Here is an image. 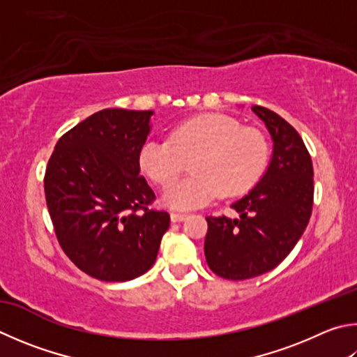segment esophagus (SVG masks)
Returning a JSON list of instances; mask_svg holds the SVG:
<instances>
[{
    "label": "esophagus",
    "mask_w": 357,
    "mask_h": 357,
    "mask_svg": "<svg viewBox=\"0 0 357 357\" xmlns=\"http://www.w3.org/2000/svg\"><path fill=\"white\" fill-rule=\"evenodd\" d=\"M170 218L173 223H178V222H184V220L187 218L185 213H178V212H172L170 213Z\"/></svg>",
    "instance_id": "1"
}]
</instances>
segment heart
I'll return each instance as SVG.
<instances>
[{
	"instance_id": "b5f03b06",
	"label": "heart",
	"mask_w": 357,
	"mask_h": 357,
	"mask_svg": "<svg viewBox=\"0 0 357 357\" xmlns=\"http://www.w3.org/2000/svg\"><path fill=\"white\" fill-rule=\"evenodd\" d=\"M268 146L256 129L222 114L199 115L173 129L170 140L150 137L139 151L142 172L159 185H167L192 160V177L168 185L164 203L190 211L218 197L248 192L262 176Z\"/></svg>"
}]
</instances>
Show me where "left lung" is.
I'll return each mask as SVG.
<instances>
[{
  "label": "left lung",
  "instance_id": "1",
  "mask_svg": "<svg viewBox=\"0 0 357 357\" xmlns=\"http://www.w3.org/2000/svg\"><path fill=\"white\" fill-rule=\"evenodd\" d=\"M251 111L273 140L267 172L243 198L231 204L238 218L207 217L204 255L225 280L242 281L280 265L300 241L314 204V168L300 134L262 106Z\"/></svg>",
  "mask_w": 357,
  "mask_h": 357
}]
</instances>
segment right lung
Segmentation results:
<instances>
[{
	"label": "right lung",
	"mask_w": 357,
	"mask_h": 357,
	"mask_svg": "<svg viewBox=\"0 0 357 357\" xmlns=\"http://www.w3.org/2000/svg\"><path fill=\"white\" fill-rule=\"evenodd\" d=\"M151 115L102 109L63 134L48 160L45 198L57 241L100 281L146 273L170 226L167 212L148 207L156 197L139 174Z\"/></svg>",
	"instance_id": "add662e5"
}]
</instances>
